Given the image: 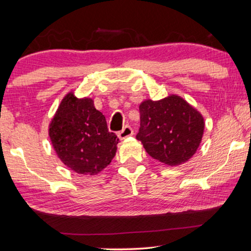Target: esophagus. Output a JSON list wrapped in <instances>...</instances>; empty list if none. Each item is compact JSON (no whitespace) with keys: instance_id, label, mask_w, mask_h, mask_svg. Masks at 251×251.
Returning a JSON list of instances; mask_svg holds the SVG:
<instances>
[{"instance_id":"34e87169","label":"esophagus","mask_w":251,"mask_h":251,"mask_svg":"<svg viewBox=\"0 0 251 251\" xmlns=\"http://www.w3.org/2000/svg\"><path fill=\"white\" fill-rule=\"evenodd\" d=\"M132 134H133L132 128H131L129 125H126V126H123V129L121 131H119L118 136H119V138L121 139V140H123V139H126V138H128L130 136H132Z\"/></svg>"}]
</instances>
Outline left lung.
<instances>
[{"instance_id": "left-lung-1", "label": "left lung", "mask_w": 251, "mask_h": 251, "mask_svg": "<svg viewBox=\"0 0 251 251\" xmlns=\"http://www.w3.org/2000/svg\"><path fill=\"white\" fill-rule=\"evenodd\" d=\"M140 128L136 138L148 155L168 166L187 161L201 144L202 115L186 101L171 95L160 101L142 102Z\"/></svg>"}]
</instances>
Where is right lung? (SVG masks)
Masks as SVG:
<instances>
[{
  "label": "right lung",
  "mask_w": 251,
  "mask_h": 251,
  "mask_svg": "<svg viewBox=\"0 0 251 251\" xmlns=\"http://www.w3.org/2000/svg\"><path fill=\"white\" fill-rule=\"evenodd\" d=\"M49 137L60 160L78 174L95 175L110 165L119 138L107 129L93 100L65 96L49 126Z\"/></svg>",
  "instance_id": "obj_1"
}]
</instances>
